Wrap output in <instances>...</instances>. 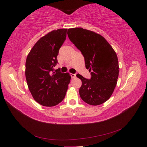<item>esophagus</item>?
<instances>
[{"label": "esophagus", "instance_id": "esophagus-1", "mask_svg": "<svg viewBox=\"0 0 147 147\" xmlns=\"http://www.w3.org/2000/svg\"><path fill=\"white\" fill-rule=\"evenodd\" d=\"M71 76L72 78H75L76 77L75 74H71Z\"/></svg>", "mask_w": 147, "mask_h": 147}]
</instances>
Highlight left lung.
Listing matches in <instances>:
<instances>
[{
	"mask_svg": "<svg viewBox=\"0 0 147 147\" xmlns=\"http://www.w3.org/2000/svg\"><path fill=\"white\" fill-rule=\"evenodd\" d=\"M68 37L82 52L85 66L91 73V79L80 74L82 80L80 97L88 104L98 105L111 97L116 86L119 73L116 53L100 34L82 28L68 29Z\"/></svg>",
	"mask_w": 147,
	"mask_h": 147,
	"instance_id": "8db88e82",
	"label": "left lung"
}]
</instances>
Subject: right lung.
I'll list each match as a JSON object with an SVG mask.
<instances>
[{"instance_id":"add662e5","label":"right lung","mask_w":147,"mask_h":147,"mask_svg":"<svg viewBox=\"0 0 147 147\" xmlns=\"http://www.w3.org/2000/svg\"><path fill=\"white\" fill-rule=\"evenodd\" d=\"M67 30L58 29L46 34L36 42L27 56V85L34 100L43 106L52 107L61 102L70 83L69 73L54 69Z\"/></svg>"}]
</instances>
